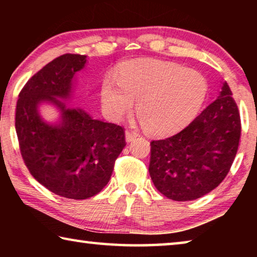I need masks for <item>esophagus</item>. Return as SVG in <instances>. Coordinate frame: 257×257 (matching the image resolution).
Instances as JSON below:
<instances>
[{"mask_svg": "<svg viewBox=\"0 0 257 257\" xmlns=\"http://www.w3.org/2000/svg\"><path fill=\"white\" fill-rule=\"evenodd\" d=\"M136 137H138L137 133L130 132V130H127V132H125V141H127V143L133 142Z\"/></svg>", "mask_w": 257, "mask_h": 257, "instance_id": "esophagus-1", "label": "esophagus"}]
</instances>
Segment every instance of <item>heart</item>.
Here are the masks:
<instances>
[{
  "label": "heart",
  "instance_id": "b5f03b06",
  "mask_svg": "<svg viewBox=\"0 0 257 257\" xmlns=\"http://www.w3.org/2000/svg\"><path fill=\"white\" fill-rule=\"evenodd\" d=\"M107 73L101 86L103 105L111 118L132 113L138 101V118L147 132L168 136L187 127L205 103L208 82L197 70L154 59H137Z\"/></svg>",
  "mask_w": 257,
  "mask_h": 257
}]
</instances>
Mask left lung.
<instances>
[{
	"mask_svg": "<svg viewBox=\"0 0 257 257\" xmlns=\"http://www.w3.org/2000/svg\"><path fill=\"white\" fill-rule=\"evenodd\" d=\"M240 115L227 82L220 96L172 137L151 142L150 176L161 194L193 201L228 175L240 141Z\"/></svg>",
	"mask_w": 257,
	"mask_h": 257,
	"instance_id": "left-lung-1",
	"label": "left lung"
}]
</instances>
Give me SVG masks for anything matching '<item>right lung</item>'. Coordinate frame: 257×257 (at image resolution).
Returning a JSON list of instances; mask_svg holds the SVG:
<instances>
[{
    "instance_id": "1",
    "label": "right lung",
    "mask_w": 257,
    "mask_h": 257,
    "mask_svg": "<svg viewBox=\"0 0 257 257\" xmlns=\"http://www.w3.org/2000/svg\"><path fill=\"white\" fill-rule=\"evenodd\" d=\"M86 58L68 53L47 63L26 82L16 108V132L29 172L52 193L72 199L98 194L125 146L122 127L95 120L59 99L71 97L73 78ZM44 101L59 108L58 123L40 116L38 106Z\"/></svg>"
}]
</instances>
